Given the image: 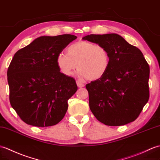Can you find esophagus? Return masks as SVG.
<instances>
[{"instance_id":"34e87169","label":"esophagus","mask_w":160,"mask_h":160,"mask_svg":"<svg viewBox=\"0 0 160 160\" xmlns=\"http://www.w3.org/2000/svg\"><path fill=\"white\" fill-rule=\"evenodd\" d=\"M76 84L78 85V87L79 88H82V87H84V84L82 82H81L78 81V80L76 81Z\"/></svg>"}]
</instances>
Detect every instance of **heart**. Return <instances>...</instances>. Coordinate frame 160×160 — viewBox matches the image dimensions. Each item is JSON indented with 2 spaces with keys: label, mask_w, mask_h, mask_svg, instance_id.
Masks as SVG:
<instances>
[{
  "label": "heart",
  "mask_w": 160,
  "mask_h": 160,
  "mask_svg": "<svg viewBox=\"0 0 160 160\" xmlns=\"http://www.w3.org/2000/svg\"><path fill=\"white\" fill-rule=\"evenodd\" d=\"M110 61L109 52L104 46L82 40L72 43L67 49V54L61 52L57 57V67L63 75H72L77 65L78 76L91 81L105 75Z\"/></svg>",
  "instance_id": "heart-1"
}]
</instances>
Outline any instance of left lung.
Masks as SVG:
<instances>
[{
	"label": "left lung",
	"mask_w": 160,
	"mask_h": 160,
	"mask_svg": "<svg viewBox=\"0 0 160 160\" xmlns=\"http://www.w3.org/2000/svg\"><path fill=\"white\" fill-rule=\"evenodd\" d=\"M82 39L104 46L110 58L105 75L86 85L91 112L106 125L135 121L149 98L150 69L142 52L116 33L87 35Z\"/></svg>",
	"instance_id": "left-lung-1"
}]
</instances>
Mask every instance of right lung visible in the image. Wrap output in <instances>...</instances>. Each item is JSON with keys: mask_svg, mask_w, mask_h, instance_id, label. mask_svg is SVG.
I'll return each instance as SVG.
<instances>
[{"mask_svg": "<svg viewBox=\"0 0 160 160\" xmlns=\"http://www.w3.org/2000/svg\"><path fill=\"white\" fill-rule=\"evenodd\" d=\"M76 38L41 36L14 54L7 70L9 100L27 124L49 127L64 117L78 87L73 78L59 71L57 57Z\"/></svg>", "mask_w": 160, "mask_h": 160, "instance_id": "add662e5", "label": "right lung"}]
</instances>
